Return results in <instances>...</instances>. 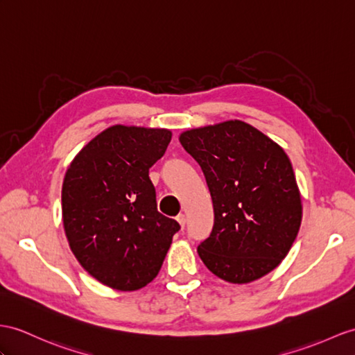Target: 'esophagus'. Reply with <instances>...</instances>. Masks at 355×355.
<instances>
[{"label": "esophagus", "instance_id": "esophagus-1", "mask_svg": "<svg viewBox=\"0 0 355 355\" xmlns=\"http://www.w3.org/2000/svg\"><path fill=\"white\" fill-rule=\"evenodd\" d=\"M176 220H178V223L180 224V227H185V223H187V217H185V215L184 214H179L178 215V217H176Z\"/></svg>", "mask_w": 355, "mask_h": 355}]
</instances>
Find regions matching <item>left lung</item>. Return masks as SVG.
Returning <instances> with one entry per match:
<instances>
[{
  "mask_svg": "<svg viewBox=\"0 0 355 355\" xmlns=\"http://www.w3.org/2000/svg\"><path fill=\"white\" fill-rule=\"evenodd\" d=\"M179 141L202 167L212 197L214 227L197 247L207 270L233 284L271 272L289 253L302 218L286 152L243 120L188 129Z\"/></svg>",
  "mask_w": 355,
  "mask_h": 355,
  "instance_id": "8db88e82",
  "label": "left lung"
}]
</instances>
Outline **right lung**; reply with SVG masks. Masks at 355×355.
Listing matches in <instances>:
<instances>
[{"label": "right lung", "instance_id": "obj_1", "mask_svg": "<svg viewBox=\"0 0 355 355\" xmlns=\"http://www.w3.org/2000/svg\"><path fill=\"white\" fill-rule=\"evenodd\" d=\"M171 131L114 125L89 141L69 166L62 188L63 226L76 261L93 279L137 291L157 277L180 229L157 209L149 168Z\"/></svg>", "mask_w": 355, "mask_h": 355}]
</instances>
